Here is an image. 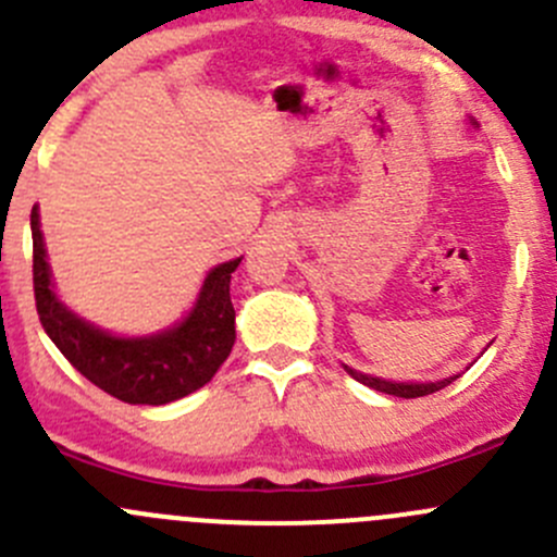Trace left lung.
Returning a JSON list of instances; mask_svg holds the SVG:
<instances>
[{
  "label": "left lung",
  "instance_id": "left-lung-1",
  "mask_svg": "<svg viewBox=\"0 0 557 557\" xmlns=\"http://www.w3.org/2000/svg\"><path fill=\"white\" fill-rule=\"evenodd\" d=\"M347 369V374H350L352 380H358V383H363V385H369V387H374V391H380V393H387V396H398V398H420V396H429V393H436V391H442V387H447L453 383L455 377H450V380H442V383H385V380H380V377H369V374H361V372H356V369H350V367H345Z\"/></svg>",
  "mask_w": 557,
  "mask_h": 557
}]
</instances>
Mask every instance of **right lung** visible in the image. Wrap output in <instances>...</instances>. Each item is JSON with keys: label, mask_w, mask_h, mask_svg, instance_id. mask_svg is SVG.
Listing matches in <instances>:
<instances>
[{"label": "right lung", "mask_w": 557, "mask_h": 557, "mask_svg": "<svg viewBox=\"0 0 557 557\" xmlns=\"http://www.w3.org/2000/svg\"><path fill=\"white\" fill-rule=\"evenodd\" d=\"M32 243L35 301L45 334L83 377L110 396L126 404H170L210 383L232 352L237 331L228 285L239 258L207 274L196 307L183 323L145 339H117L59 305L50 288L37 207L32 210Z\"/></svg>", "instance_id": "add662e5"}]
</instances>
